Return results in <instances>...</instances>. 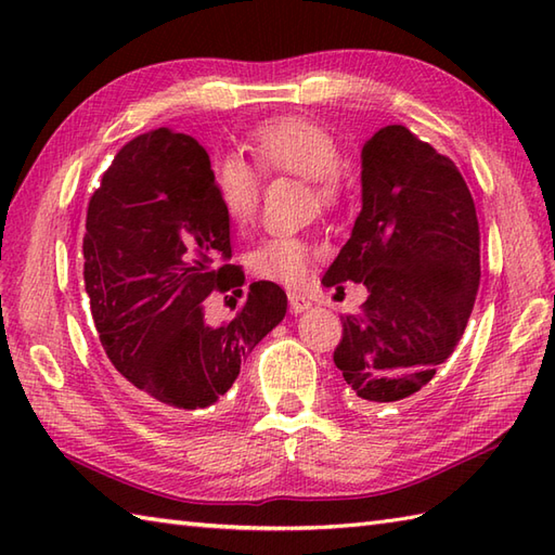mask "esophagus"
Here are the masks:
<instances>
[{
    "label": "esophagus",
    "instance_id": "1",
    "mask_svg": "<svg viewBox=\"0 0 555 555\" xmlns=\"http://www.w3.org/2000/svg\"><path fill=\"white\" fill-rule=\"evenodd\" d=\"M288 305H291V312L293 314H300V312H305V310H310V300L308 298H302V296H298V293H288Z\"/></svg>",
    "mask_w": 555,
    "mask_h": 555
}]
</instances>
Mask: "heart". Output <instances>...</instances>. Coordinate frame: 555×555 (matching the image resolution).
I'll list each match as a JSON object with an SVG mask.
<instances>
[{
	"label": "heart",
	"mask_w": 555,
	"mask_h": 555,
	"mask_svg": "<svg viewBox=\"0 0 555 555\" xmlns=\"http://www.w3.org/2000/svg\"><path fill=\"white\" fill-rule=\"evenodd\" d=\"M257 167L271 173H293L308 179L322 205L332 207L340 199V152L334 135L302 116H276L259 124L247 138ZM215 193L223 215L233 227L250 223L259 203V176L235 157L221 155L211 169ZM312 247L296 235H269L247 253L250 274L274 284L298 286L308 279Z\"/></svg>",
	"instance_id": "heart-1"
}]
</instances>
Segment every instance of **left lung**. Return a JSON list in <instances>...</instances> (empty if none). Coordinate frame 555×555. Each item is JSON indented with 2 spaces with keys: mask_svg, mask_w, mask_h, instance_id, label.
<instances>
[{
  "mask_svg": "<svg viewBox=\"0 0 555 555\" xmlns=\"http://www.w3.org/2000/svg\"><path fill=\"white\" fill-rule=\"evenodd\" d=\"M367 288L340 317L336 367L362 408L427 391L465 334L479 288V221L455 164L405 126L362 147V209L322 284Z\"/></svg>",
  "mask_w": 555,
  "mask_h": 555,
  "instance_id": "1",
  "label": "left lung"
}]
</instances>
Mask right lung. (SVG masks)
<instances>
[{"mask_svg":"<svg viewBox=\"0 0 555 555\" xmlns=\"http://www.w3.org/2000/svg\"><path fill=\"white\" fill-rule=\"evenodd\" d=\"M82 257L102 348L128 391L159 417L215 405L286 317V293L271 281L250 284L231 320L205 317L209 293L241 291L245 276L227 264L231 231L209 155L169 128L133 138L104 171Z\"/></svg>","mask_w":555,"mask_h":555,"instance_id":"1","label":"right lung"}]
</instances>
